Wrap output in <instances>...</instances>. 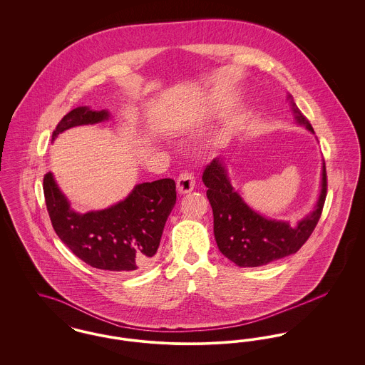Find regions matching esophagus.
Returning <instances> with one entry per match:
<instances>
[{
    "label": "esophagus",
    "instance_id": "obj_1",
    "mask_svg": "<svg viewBox=\"0 0 365 365\" xmlns=\"http://www.w3.org/2000/svg\"><path fill=\"white\" fill-rule=\"evenodd\" d=\"M194 186H195V179H194V176L189 174V173L180 174V176H179L178 180H176V189H178L179 194H187V192H190V191H192V189H194Z\"/></svg>",
    "mask_w": 365,
    "mask_h": 365
}]
</instances>
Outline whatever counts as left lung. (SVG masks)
<instances>
[{"instance_id": "left-lung-1", "label": "left lung", "mask_w": 365, "mask_h": 365, "mask_svg": "<svg viewBox=\"0 0 365 365\" xmlns=\"http://www.w3.org/2000/svg\"><path fill=\"white\" fill-rule=\"evenodd\" d=\"M294 120L314 134L311 123L299 112L292 94H287ZM202 182L208 187L213 210V234L219 250L238 267H261L294 255L311 237L317 225L327 192L326 164H322L320 190L312 212L295 225L289 220L267 217L249 207L231 185L223 157H216L205 168Z\"/></svg>"}]
</instances>
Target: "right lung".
<instances>
[{
	"label": "right lung",
	"instance_id": "right-lung-1",
	"mask_svg": "<svg viewBox=\"0 0 365 365\" xmlns=\"http://www.w3.org/2000/svg\"><path fill=\"white\" fill-rule=\"evenodd\" d=\"M112 119L108 109L78 106L68 112L53 131L56 138L73 127ZM43 194L53 228L71 252L97 269L130 274L153 264L165 222L176 202L173 179L135 185L116 204L79 213L58 187L49 171L43 178Z\"/></svg>",
	"mask_w": 365,
	"mask_h": 365
}]
</instances>
